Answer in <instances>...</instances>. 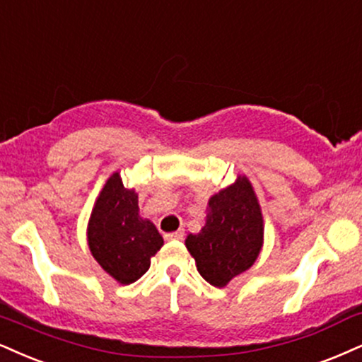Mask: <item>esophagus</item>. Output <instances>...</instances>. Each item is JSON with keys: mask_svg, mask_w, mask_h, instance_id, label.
I'll list each match as a JSON object with an SVG mask.
<instances>
[{"mask_svg": "<svg viewBox=\"0 0 362 362\" xmlns=\"http://www.w3.org/2000/svg\"><path fill=\"white\" fill-rule=\"evenodd\" d=\"M164 238H166V240H182V238H185V231L177 230V231H174V233L164 235Z\"/></svg>", "mask_w": 362, "mask_h": 362, "instance_id": "1", "label": "esophagus"}]
</instances>
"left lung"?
I'll return each mask as SVG.
<instances>
[{
    "mask_svg": "<svg viewBox=\"0 0 362 362\" xmlns=\"http://www.w3.org/2000/svg\"><path fill=\"white\" fill-rule=\"evenodd\" d=\"M262 243L260 204L245 176L209 199L206 225L198 235L186 238L199 275L215 287H225L233 276L248 270Z\"/></svg>",
    "mask_w": 362,
    "mask_h": 362,
    "instance_id": "8db88e82",
    "label": "left lung"
}]
</instances>
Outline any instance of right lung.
<instances>
[{"label":"right lung","mask_w":362,"mask_h":362,"mask_svg":"<svg viewBox=\"0 0 362 362\" xmlns=\"http://www.w3.org/2000/svg\"><path fill=\"white\" fill-rule=\"evenodd\" d=\"M163 243L153 223L139 216L137 194L124 188L119 173L112 174L88 221V247L93 258L117 282L129 285L149 270L151 257Z\"/></svg>","instance_id":"obj_1"}]
</instances>
